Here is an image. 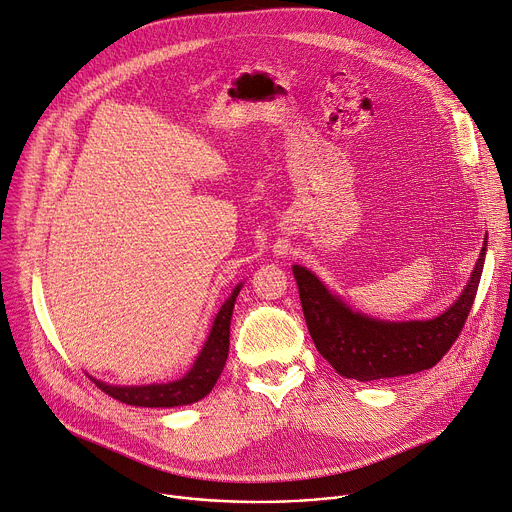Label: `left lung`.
Here are the masks:
<instances>
[{
    "instance_id": "8db88e82",
    "label": "left lung",
    "mask_w": 512,
    "mask_h": 512,
    "mask_svg": "<svg viewBox=\"0 0 512 512\" xmlns=\"http://www.w3.org/2000/svg\"><path fill=\"white\" fill-rule=\"evenodd\" d=\"M486 242L460 299L429 321L390 323L354 313L319 278L293 266L303 315L317 352L337 374L360 382L415 374L433 368L456 344L474 305L484 268Z\"/></svg>"
}]
</instances>
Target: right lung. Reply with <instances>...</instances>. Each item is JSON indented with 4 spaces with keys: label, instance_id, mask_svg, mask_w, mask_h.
Segmentation results:
<instances>
[{
    "label": "right lung",
    "instance_id": "add662e5",
    "mask_svg": "<svg viewBox=\"0 0 512 512\" xmlns=\"http://www.w3.org/2000/svg\"><path fill=\"white\" fill-rule=\"evenodd\" d=\"M240 289L242 285L234 289L232 297L227 299L219 309L207 342L195 366L185 378L177 382H168V384H148V386H111L91 376L89 378L95 382L97 388L109 394L111 399L126 405H134V407H179V405L201 401L203 396H207L215 386L225 366L227 352H230V321H232V311H234V303Z\"/></svg>",
    "mask_w": 512,
    "mask_h": 512
}]
</instances>
